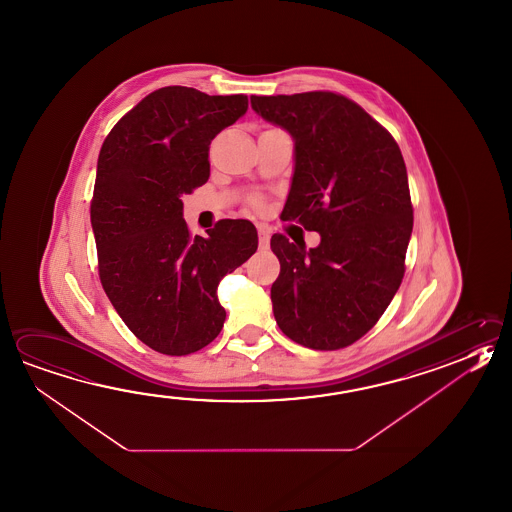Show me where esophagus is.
Wrapping results in <instances>:
<instances>
[{
	"instance_id": "1",
	"label": "esophagus",
	"mask_w": 512,
	"mask_h": 512,
	"mask_svg": "<svg viewBox=\"0 0 512 512\" xmlns=\"http://www.w3.org/2000/svg\"><path fill=\"white\" fill-rule=\"evenodd\" d=\"M259 246L261 250H266L270 246V232L264 228H259Z\"/></svg>"
}]
</instances>
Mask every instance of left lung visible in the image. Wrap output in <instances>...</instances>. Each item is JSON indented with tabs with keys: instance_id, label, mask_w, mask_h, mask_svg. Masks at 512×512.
Returning a JSON list of instances; mask_svg holds the SVG:
<instances>
[{
	"instance_id": "left-lung-1",
	"label": "left lung",
	"mask_w": 512,
	"mask_h": 512,
	"mask_svg": "<svg viewBox=\"0 0 512 512\" xmlns=\"http://www.w3.org/2000/svg\"><path fill=\"white\" fill-rule=\"evenodd\" d=\"M251 108L295 143L284 221L320 233L306 250L271 237L280 262L273 315L286 337L333 351L377 324L404 279L413 206L395 139L364 108L333 92L251 96Z\"/></svg>"
}]
</instances>
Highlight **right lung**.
<instances>
[{"label":"right lung","mask_w":512,"mask_h":512,"mask_svg":"<svg viewBox=\"0 0 512 512\" xmlns=\"http://www.w3.org/2000/svg\"><path fill=\"white\" fill-rule=\"evenodd\" d=\"M246 110L242 94L159 88L101 146L90 206L99 279L128 329L163 355H190L221 333L217 286L257 251L244 219L192 237L181 201L208 181L213 137Z\"/></svg>","instance_id":"right-lung-1"}]
</instances>
